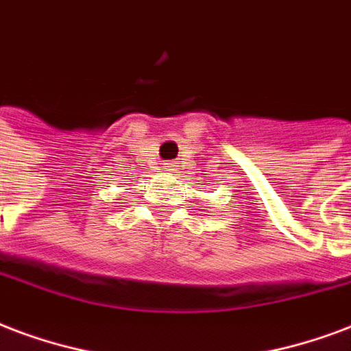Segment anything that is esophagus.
I'll return each mask as SVG.
<instances>
[{"label": "esophagus", "mask_w": 351, "mask_h": 351, "mask_svg": "<svg viewBox=\"0 0 351 351\" xmlns=\"http://www.w3.org/2000/svg\"><path fill=\"white\" fill-rule=\"evenodd\" d=\"M165 170H166V172H172L173 166H172V165H168V166H166V168H165Z\"/></svg>", "instance_id": "obj_1"}]
</instances>
